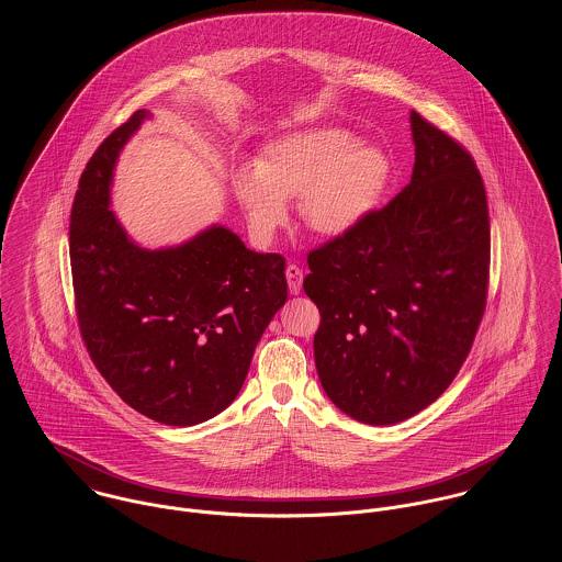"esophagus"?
Masks as SVG:
<instances>
[{
  "mask_svg": "<svg viewBox=\"0 0 562 562\" xmlns=\"http://www.w3.org/2000/svg\"><path fill=\"white\" fill-rule=\"evenodd\" d=\"M285 277H288V288L290 294H299L303 290V268L296 263H288L285 268Z\"/></svg>",
  "mask_w": 562,
  "mask_h": 562,
  "instance_id": "obj_1",
  "label": "esophagus"
}]
</instances>
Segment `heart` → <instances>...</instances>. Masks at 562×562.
<instances>
[{
  "label": "heart",
  "instance_id": "1",
  "mask_svg": "<svg viewBox=\"0 0 562 562\" xmlns=\"http://www.w3.org/2000/svg\"><path fill=\"white\" fill-rule=\"evenodd\" d=\"M392 160L339 127L290 134L263 149L255 168L236 172L234 188L250 227L270 238L288 223V201L301 199L310 229L346 236L383 201Z\"/></svg>",
  "mask_w": 562,
  "mask_h": 562
}]
</instances>
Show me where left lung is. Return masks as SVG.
I'll return each mask as SVG.
<instances>
[{
	"label": "left lung",
	"instance_id": "obj_1",
	"mask_svg": "<svg viewBox=\"0 0 562 562\" xmlns=\"http://www.w3.org/2000/svg\"><path fill=\"white\" fill-rule=\"evenodd\" d=\"M411 183L357 229L310 250L314 355L346 415L396 424L437 401L479 333L491 263L486 192L472 154L411 112Z\"/></svg>",
	"mask_w": 562,
	"mask_h": 562
}]
</instances>
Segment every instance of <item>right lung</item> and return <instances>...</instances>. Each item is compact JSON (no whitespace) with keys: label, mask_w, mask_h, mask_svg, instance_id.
Listing matches in <instances>:
<instances>
[{"label":"right lung","mask_w":562,"mask_h":562,"mask_svg":"<svg viewBox=\"0 0 562 562\" xmlns=\"http://www.w3.org/2000/svg\"><path fill=\"white\" fill-rule=\"evenodd\" d=\"M147 112H134L81 172L69 255L81 341L105 383L138 413L192 426L236 401L255 346L288 299L285 257L212 227L145 250L110 212V177Z\"/></svg>","instance_id":"right-lung-1"}]
</instances>
